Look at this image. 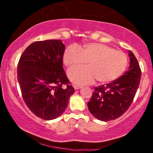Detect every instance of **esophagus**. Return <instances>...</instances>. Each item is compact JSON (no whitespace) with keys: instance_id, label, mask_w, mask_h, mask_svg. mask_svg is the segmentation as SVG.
<instances>
[{"instance_id":"1","label":"esophagus","mask_w":153,"mask_h":153,"mask_svg":"<svg viewBox=\"0 0 153 153\" xmlns=\"http://www.w3.org/2000/svg\"><path fill=\"white\" fill-rule=\"evenodd\" d=\"M74 88L75 90H79L82 88L81 86H78V85H74Z\"/></svg>"}]
</instances>
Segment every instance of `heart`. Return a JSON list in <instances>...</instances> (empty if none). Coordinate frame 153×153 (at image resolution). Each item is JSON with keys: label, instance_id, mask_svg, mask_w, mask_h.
I'll return each mask as SVG.
<instances>
[{"label": "heart", "instance_id": "1", "mask_svg": "<svg viewBox=\"0 0 153 153\" xmlns=\"http://www.w3.org/2000/svg\"><path fill=\"white\" fill-rule=\"evenodd\" d=\"M63 63L69 68L81 67L86 63L88 67L74 68L68 71V77L78 84L92 83L108 84L117 79L126 70L128 56L122 51H116L109 46L90 42L79 49L69 46L63 54Z\"/></svg>", "mask_w": 153, "mask_h": 153}]
</instances>
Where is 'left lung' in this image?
Wrapping results in <instances>:
<instances>
[{
    "mask_svg": "<svg viewBox=\"0 0 153 153\" xmlns=\"http://www.w3.org/2000/svg\"><path fill=\"white\" fill-rule=\"evenodd\" d=\"M128 70L117 79L106 85L95 87L88 107L98 120L108 121L120 117L134 100L141 78V70L135 55L128 51Z\"/></svg>",
    "mask_w": 153,
    "mask_h": 153,
    "instance_id": "8db88e82",
    "label": "left lung"
}]
</instances>
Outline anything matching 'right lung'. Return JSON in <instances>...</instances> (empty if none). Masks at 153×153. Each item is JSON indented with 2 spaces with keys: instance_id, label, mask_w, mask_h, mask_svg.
<instances>
[{
  "instance_id": "1",
  "label": "right lung",
  "mask_w": 153,
  "mask_h": 153,
  "mask_svg": "<svg viewBox=\"0 0 153 153\" xmlns=\"http://www.w3.org/2000/svg\"><path fill=\"white\" fill-rule=\"evenodd\" d=\"M65 49L61 40L38 41L27 46L18 63L17 79L24 102L42 120L59 117L75 92L63 67Z\"/></svg>"
}]
</instances>
